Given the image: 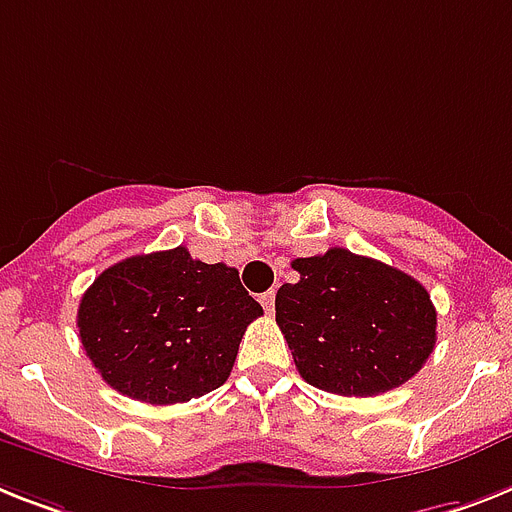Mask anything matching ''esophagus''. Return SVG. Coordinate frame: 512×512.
Listing matches in <instances>:
<instances>
[{"instance_id":"esophagus-1","label":"esophagus","mask_w":512,"mask_h":512,"mask_svg":"<svg viewBox=\"0 0 512 512\" xmlns=\"http://www.w3.org/2000/svg\"><path fill=\"white\" fill-rule=\"evenodd\" d=\"M259 301H261V306H264L266 311H269V314H272V311H274V290H266V293L261 295Z\"/></svg>"}]
</instances>
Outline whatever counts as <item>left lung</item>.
<instances>
[{"instance_id": "obj_1", "label": "left lung", "mask_w": 512, "mask_h": 512, "mask_svg": "<svg viewBox=\"0 0 512 512\" xmlns=\"http://www.w3.org/2000/svg\"><path fill=\"white\" fill-rule=\"evenodd\" d=\"M277 290V324L295 369L319 390L371 398L416 377L437 342L426 287L369 256L329 248L295 259Z\"/></svg>"}]
</instances>
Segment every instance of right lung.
<instances>
[{
  "mask_svg": "<svg viewBox=\"0 0 512 512\" xmlns=\"http://www.w3.org/2000/svg\"><path fill=\"white\" fill-rule=\"evenodd\" d=\"M261 314L238 269L204 264L177 246L104 269L80 298L78 329L112 390L170 405L222 387Z\"/></svg>",
  "mask_w": 512,
  "mask_h": 512,
  "instance_id": "right-lung-1",
  "label": "right lung"
}]
</instances>
